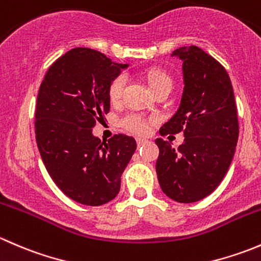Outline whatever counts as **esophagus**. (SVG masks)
Returning a JSON list of instances; mask_svg holds the SVG:
<instances>
[{"mask_svg":"<svg viewBox=\"0 0 261 261\" xmlns=\"http://www.w3.org/2000/svg\"><path fill=\"white\" fill-rule=\"evenodd\" d=\"M136 143H138V146H143L147 143V140L144 138H136Z\"/></svg>","mask_w":261,"mask_h":261,"instance_id":"1","label":"esophagus"}]
</instances>
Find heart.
<instances>
[{
    "instance_id": "obj_1",
    "label": "heart",
    "mask_w": 261,
    "mask_h": 261,
    "mask_svg": "<svg viewBox=\"0 0 261 261\" xmlns=\"http://www.w3.org/2000/svg\"><path fill=\"white\" fill-rule=\"evenodd\" d=\"M126 81H127L126 80V75L121 74L117 78H115L114 82L111 83V87H110V96H111V98L114 101L122 96L123 88L126 86ZM147 83H149L150 88L154 91L155 88L162 86L163 83H172V80L164 72L152 70V72H150L147 74ZM120 123L123 128L135 134H144L147 130V126H149L147 125L146 118L143 115L135 114V112H130V114L122 116L120 120Z\"/></svg>"
}]
</instances>
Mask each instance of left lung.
Here are the masks:
<instances>
[{"instance_id":"8db88e82","label":"left lung","mask_w":261,"mask_h":261,"mask_svg":"<svg viewBox=\"0 0 261 261\" xmlns=\"http://www.w3.org/2000/svg\"><path fill=\"white\" fill-rule=\"evenodd\" d=\"M172 57L181 60L183 93L177 112L160 135L183 133L175 149L156 139V174L160 188L173 201L203 199L227 173L239 139L238 110L225 68L198 46H183Z\"/></svg>"}]
</instances>
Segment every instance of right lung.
<instances>
[{"instance_id":"obj_1","label":"right lung","mask_w":261,"mask_h":261,"mask_svg":"<svg viewBox=\"0 0 261 261\" xmlns=\"http://www.w3.org/2000/svg\"><path fill=\"white\" fill-rule=\"evenodd\" d=\"M127 68L97 50L74 48L53 63L39 89V152L54 183L78 203L112 201L136 150L131 136L118 134L101 141L92 133L110 111L111 83Z\"/></svg>"}]
</instances>
